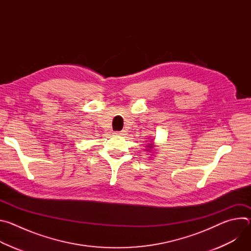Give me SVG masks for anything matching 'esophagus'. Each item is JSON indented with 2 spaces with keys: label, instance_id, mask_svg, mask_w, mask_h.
I'll return each mask as SVG.
<instances>
[{
  "label": "esophagus",
  "instance_id": "1",
  "mask_svg": "<svg viewBox=\"0 0 251 251\" xmlns=\"http://www.w3.org/2000/svg\"><path fill=\"white\" fill-rule=\"evenodd\" d=\"M114 134L117 135V136H124L125 135V131H118V132H115Z\"/></svg>",
  "mask_w": 251,
  "mask_h": 251
}]
</instances>
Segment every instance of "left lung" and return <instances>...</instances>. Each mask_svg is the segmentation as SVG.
Segmentation results:
<instances>
[{"label":"left lung","instance_id":"left-lung-1","mask_svg":"<svg viewBox=\"0 0 251 251\" xmlns=\"http://www.w3.org/2000/svg\"><path fill=\"white\" fill-rule=\"evenodd\" d=\"M146 149H145V151H147V152H152V151H154L153 149H154V147H156L155 145H154V142H153V140H149L148 142H146Z\"/></svg>","mask_w":251,"mask_h":251}]
</instances>
